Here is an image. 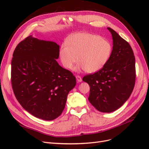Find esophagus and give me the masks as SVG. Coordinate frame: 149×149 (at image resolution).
I'll return each mask as SVG.
<instances>
[{
	"mask_svg": "<svg viewBox=\"0 0 149 149\" xmlns=\"http://www.w3.org/2000/svg\"><path fill=\"white\" fill-rule=\"evenodd\" d=\"M76 79H77V81L78 82H81L82 81L81 77L80 76H79V75H77L76 76Z\"/></svg>",
	"mask_w": 149,
	"mask_h": 149,
	"instance_id": "obj_1",
	"label": "esophagus"
}]
</instances>
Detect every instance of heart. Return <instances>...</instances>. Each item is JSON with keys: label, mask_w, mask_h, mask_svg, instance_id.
<instances>
[{"label": "heart", "mask_w": 149, "mask_h": 149, "mask_svg": "<svg viewBox=\"0 0 149 149\" xmlns=\"http://www.w3.org/2000/svg\"><path fill=\"white\" fill-rule=\"evenodd\" d=\"M112 51L111 43L101 37L90 33H77L69 37L66 45L63 44L59 57L63 66L72 69L78 61L77 69L95 73L107 63Z\"/></svg>", "instance_id": "heart-1"}]
</instances>
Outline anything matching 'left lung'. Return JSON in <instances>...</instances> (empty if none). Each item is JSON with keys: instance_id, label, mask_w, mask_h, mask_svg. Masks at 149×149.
<instances>
[{"instance_id": "left-lung-1", "label": "left lung", "mask_w": 149, "mask_h": 149, "mask_svg": "<svg viewBox=\"0 0 149 149\" xmlns=\"http://www.w3.org/2000/svg\"><path fill=\"white\" fill-rule=\"evenodd\" d=\"M113 48L106 65L99 71L85 75L91 104L101 112L119 109L129 99L135 86V58L129 43L111 28Z\"/></svg>"}]
</instances>
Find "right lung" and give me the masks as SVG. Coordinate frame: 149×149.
I'll return each mask as SVG.
<instances>
[{"mask_svg": "<svg viewBox=\"0 0 149 149\" xmlns=\"http://www.w3.org/2000/svg\"><path fill=\"white\" fill-rule=\"evenodd\" d=\"M60 46L30 36L15 48L11 61V84L21 106L36 118L53 120L63 111L75 76L60 66Z\"/></svg>", "mask_w": 149, "mask_h": 149, "instance_id": "right-lung-1", "label": "right lung"}]
</instances>
